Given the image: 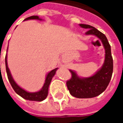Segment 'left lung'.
<instances>
[{
  "instance_id": "obj_1",
  "label": "left lung",
  "mask_w": 123,
  "mask_h": 123,
  "mask_svg": "<svg viewBox=\"0 0 123 123\" xmlns=\"http://www.w3.org/2000/svg\"><path fill=\"white\" fill-rule=\"evenodd\" d=\"M80 26L88 29L86 35H95L101 41L105 50V61L101 69L89 78H80L74 71L69 70L72 76L67 81V86L70 93L75 98H94L105 90L111 79L113 61L111 55V46L105 35L96 28L86 24H80Z\"/></svg>"
}]
</instances>
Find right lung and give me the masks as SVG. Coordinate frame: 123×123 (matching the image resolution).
<instances>
[{"label":"right lung","mask_w":123,"mask_h":123,"mask_svg":"<svg viewBox=\"0 0 123 123\" xmlns=\"http://www.w3.org/2000/svg\"><path fill=\"white\" fill-rule=\"evenodd\" d=\"M41 20V19H40L37 16H30V17L27 18L24 20ZM5 64H6V73L8 80H9L10 83V84L12 86V88L14 89L15 92L17 94L20 95L22 98L25 99L30 101H41L44 100L47 98V96L48 95L49 86V84L51 83L52 78H53V77L55 76V73H56V70H57V68H55V69H53V70H51V72H49L47 74L45 83H44L43 86L42 87L41 90H39V92H37L30 93L28 92L27 91L24 90V89L20 88V86L15 82V81L13 79V78H12V75L10 74L9 68L8 67V64H7V54L6 55V58H5Z\"/></svg>","instance_id":"add662e5"}]
</instances>
